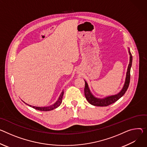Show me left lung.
Returning a JSON list of instances; mask_svg holds the SVG:
<instances>
[{
    "label": "left lung",
    "instance_id": "obj_1",
    "mask_svg": "<svg viewBox=\"0 0 147 147\" xmlns=\"http://www.w3.org/2000/svg\"><path fill=\"white\" fill-rule=\"evenodd\" d=\"M128 53L129 55V64L128 65L125 80V83H124L123 87L122 88L121 91L115 95L107 96L104 98H98V97H95L92 94V92H91V91L90 90V88L88 87L87 83L84 80V82H85L84 95L86 98V100L90 104H91L92 105H95V106H101V107L108 106L111 104L114 103L118 100H119L120 98L124 96V94L125 93V92L127 90L128 86H129V80H130V70H131V67L132 65V55L130 52L129 48L128 47Z\"/></svg>",
    "mask_w": 147,
    "mask_h": 147
}]
</instances>
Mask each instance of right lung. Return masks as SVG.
<instances>
[{
	"mask_svg": "<svg viewBox=\"0 0 147 147\" xmlns=\"http://www.w3.org/2000/svg\"><path fill=\"white\" fill-rule=\"evenodd\" d=\"M63 94H64V91L63 90L62 91V92H61V94L60 95V96L59 97L57 100L52 105H50L49 106H47V107H36V106H33V105H29L27 103H26L25 102H24L26 104H27L28 105L31 107L36 109V110H39V111H51V110H54L56 108H57L58 107H59L60 105V104H61V102H62V98H63Z\"/></svg>",
	"mask_w": 147,
	"mask_h": 147,
	"instance_id": "right-lung-1",
	"label": "right lung"
}]
</instances>
